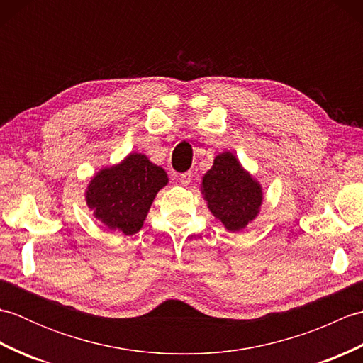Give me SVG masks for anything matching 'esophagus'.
Returning a JSON list of instances; mask_svg holds the SVG:
<instances>
[{
	"label": "esophagus",
	"mask_w": 363,
	"mask_h": 363,
	"mask_svg": "<svg viewBox=\"0 0 363 363\" xmlns=\"http://www.w3.org/2000/svg\"><path fill=\"white\" fill-rule=\"evenodd\" d=\"M179 182L182 184V186H189V184L191 182V173H190V172L182 173V174L179 176Z\"/></svg>",
	"instance_id": "34e87169"
}]
</instances>
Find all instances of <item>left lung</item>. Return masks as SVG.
Here are the masks:
<instances>
[{"instance_id": "left-lung-1", "label": "left lung", "mask_w": 363, "mask_h": 363, "mask_svg": "<svg viewBox=\"0 0 363 363\" xmlns=\"http://www.w3.org/2000/svg\"><path fill=\"white\" fill-rule=\"evenodd\" d=\"M203 194L211 212L229 230L248 225L262 204L260 186L230 152L215 157L213 167L203 177Z\"/></svg>"}]
</instances>
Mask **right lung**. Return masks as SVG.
Listing matches in <instances>:
<instances>
[{"label":"right lung","instance_id":"obj_1","mask_svg":"<svg viewBox=\"0 0 363 363\" xmlns=\"http://www.w3.org/2000/svg\"><path fill=\"white\" fill-rule=\"evenodd\" d=\"M167 173L143 154H130L123 164L99 172L87 189V204L95 217L126 235L143 226L157 191L167 186Z\"/></svg>","mask_w":363,"mask_h":363}]
</instances>
